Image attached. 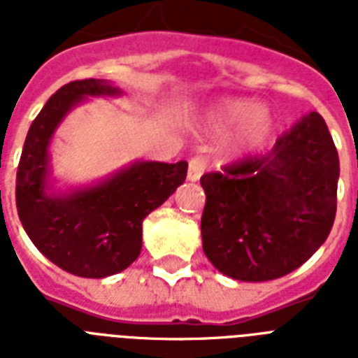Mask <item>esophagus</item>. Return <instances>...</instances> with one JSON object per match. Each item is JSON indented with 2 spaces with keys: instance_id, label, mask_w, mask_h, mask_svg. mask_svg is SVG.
Listing matches in <instances>:
<instances>
[{
  "instance_id": "1",
  "label": "esophagus",
  "mask_w": 358,
  "mask_h": 358,
  "mask_svg": "<svg viewBox=\"0 0 358 358\" xmlns=\"http://www.w3.org/2000/svg\"><path fill=\"white\" fill-rule=\"evenodd\" d=\"M206 159L202 156H195L189 159V167H187V178L189 180H199L202 173L206 171Z\"/></svg>"
}]
</instances>
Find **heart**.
Returning a JSON list of instances; mask_svg holds the SVG:
<instances>
[{
	"instance_id": "obj_1",
	"label": "heart",
	"mask_w": 358,
	"mask_h": 358,
	"mask_svg": "<svg viewBox=\"0 0 358 358\" xmlns=\"http://www.w3.org/2000/svg\"><path fill=\"white\" fill-rule=\"evenodd\" d=\"M210 124L217 131H224L238 124L232 139V148L250 150L267 139L273 119L266 108L255 106L249 100H224L212 111Z\"/></svg>"
}]
</instances>
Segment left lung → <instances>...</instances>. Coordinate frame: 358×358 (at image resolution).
<instances>
[{
    "mask_svg": "<svg viewBox=\"0 0 358 358\" xmlns=\"http://www.w3.org/2000/svg\"><path fill=\"white\" fill-rule=\"evenodd\" d=\"M338 174V152L317 113L278 137L271 150L202 174L208 260L245 282L303 266L333 229Z\"/></svg>",
    "mask_w": 358,
    "mask_h": 358,
    "instance_id": "8db88e82",
    "label": "left lung"
}]
</instances>
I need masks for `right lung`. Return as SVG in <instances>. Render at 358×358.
<instances>
[{
    "label": "right lung",
    "instance_id": "obj_1",
    "mask_svg": "<svg viewBox=\"0 0 358 358\" xmlns=\"http://www.w3.org/2000/svg\"><path fill=\"white\" fill-rule=\"evenodd\" d=\"M117 92L100 80L63 85L33 120L20 156L16 210L22 227L48 260L78 277L103 278L134 264L143 245V219L187 176L185 162H143L89 189L48 195V145L57 124L85 96Z\"/></svg>",
    "mask_w": 358,
    "mask_h": 358
}]
</instances>
